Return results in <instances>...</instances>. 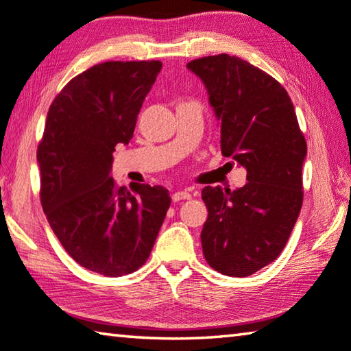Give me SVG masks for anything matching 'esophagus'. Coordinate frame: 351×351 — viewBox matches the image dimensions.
I'll return each mask as SVG.
<instances>
[{
    "label": "esophagus",
    "mask_w": 351,
    "mask_h": 351,
    "mask_svg": "<svg viewBox=\"0 0 351 351\" xmlns=\"http://www.w3.org/2000/svg\"><path fill=\"white\" fill-rule=\"evenodd\" d=\"M191 197L192 195L189 191H178L173 193V195H171V199H173V202H181V199H189Z\"/></svg>",
    "instance_id": "esophagus-1"
}]
</instances>
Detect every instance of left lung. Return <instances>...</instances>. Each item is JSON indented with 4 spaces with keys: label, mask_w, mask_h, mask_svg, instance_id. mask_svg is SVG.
Instances as JSON below:
<instances>
[{
    "label": "left lung",
    "mask_w": 351,
    "mask_h": 351,
    "mask_svg": "<svg viewBox=\"0 0 351 351\" xmlns=\"http://www.w3.org/2000/svg\"><path fill=\"white\" fill-rule=\"evenodd\" d=\"M208 90L220 123L221 154L247 169L236 191L206 186L204 258L228 276H250L286 247L303 204L308 153L292 99L275 77L236 56L187 64Z\"/></svg>",
    "instance_id": "1"
}]
</instances>
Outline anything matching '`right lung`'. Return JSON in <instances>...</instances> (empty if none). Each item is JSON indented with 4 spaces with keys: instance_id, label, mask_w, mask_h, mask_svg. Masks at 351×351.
<instances>
[{
    "instance_id": "obj_1",
    "label": "right lung",
    "mask_w": 351,
    "mask_h": 351,
    "mask_svg": "<svg viewBox=\"0 0 351 351\" xmlns=\"http://www.w3.org/2000/svg\"><path fill=\"white\" fill-rule=\"evenodd\" d=\"M160 69L159 60H114L75 76L49 106L37 148L49 226L77 264L104 276L145 264L171 202L162 186L130 192L109 175Z\"/></svg>"
}]
</instances>
